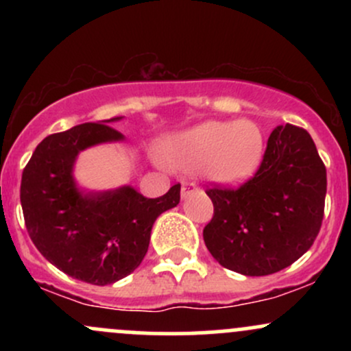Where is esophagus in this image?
<instances>
[{
	"label": "esophagus",
	"instance_id": "1",
	"mask_svg": "<svg viewBox=\"0 0 351 351\" xmlns=\"http://www.w3.org/2000/svg\"><path fill=\"white\" fill-rule=\"evenodd\" d=\"M198 186H196V183H193V181H184L183 184H181V198H188L191 193H195Z\"/></svg>",
	"mask_w": 351,
	"mask_h": 351
}]
</instances>
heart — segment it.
Here are the masks:
<instances>
[{
    "instance_id": "1",
    "label": "heart",
    "mask_w": 351,
    "mask_h": 351,
    "mask_svg": "<svg viewBox=\"0 0 351 351\" xmlns=\"http://www.w3.org/2000/svg\"><path fill=\"white\" fill-rule=\"evenodd\" d=\"M263 155L264 135L254 120H208L168 140L160 162L232 186L251 178Z\"/></svg>"
}]
</instances>
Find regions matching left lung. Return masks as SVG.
<instances>
[{
	"instance_id": "8db88e82",
	"label": "left lung",
	"mask_w": 351,
	"mask_h": 351,
	"mask_svg": "<svg viewBox=\"0 0 351 351\" xmlns=\"http://www.w3.org/2000/svg\"><path fill=\"white\" fill-rule=\"evenodd\" d=\"M215 206L204 244L223 267L269 276L295 263L320 231L327 170L307 130L279 125L259 170L239 188L206 189Z\"/></svg>"
}]
</instances>
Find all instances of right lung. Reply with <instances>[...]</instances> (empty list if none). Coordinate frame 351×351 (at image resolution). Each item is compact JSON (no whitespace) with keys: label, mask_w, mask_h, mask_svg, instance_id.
<instances>
[{"label":"right lung","mask_w":351,"mask_h":351,"mask_svg":"<svg viewBox=\"0 0 351 351\" xmlns=\"http://www.w3.org/2000/svg\"><path fill=\"white\" fill-rule=\"evenodd\" d=\"M80 123L52 134L36 147L21 178L24 223L38 251L74 279L107 285L134 272L150 244L156 217L180 203L181 184L160 198H145L132 186L80 191L77 155L123 135L106 123Z\"/></svg>","instance_id":"obj_1"}]
</instances>
